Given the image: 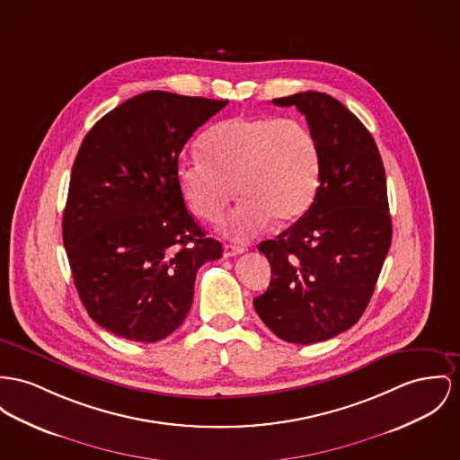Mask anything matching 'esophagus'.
<instances>
[{
	"instance_id": "obj_1",
	"label": "esophagus",
	"mask_w": 460,
	"mask_h": 460,
	"mask_svg": "<svg viewBox=\"0 0 460 460\" xmlns=\"http://www.w3.org/2000/svg\"><path fill=\"white\" fill-rule=\"evenodd\" d=\"M244 251L245 247H243V245L225 244V247H223V254H225V258H232V256L243 254Z\"/></svg>"
}]
</instances>
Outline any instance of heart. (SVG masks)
Wrapping results in <instances>:
<instances>
[{
	"mask_svg": "<svg viewBox=\"0 0 460 460\" xmlns=\"http://www.w3.org/2000/svg\"><path fill=\"white\" fill-rule=\"evenodd\" d=\"M202 152L180 158L178 184L190 209L208 223L223 216L237 190L243 200L221 225L230 237L251 239L270 219L291 225L314 202L321 155L302 120L234 117L204 136Z\"/></svg>",
	"mask_w": 460,
	"mask_h": 460,
	"instance_id": "1",
	"label": "heart"
}]
</instances>
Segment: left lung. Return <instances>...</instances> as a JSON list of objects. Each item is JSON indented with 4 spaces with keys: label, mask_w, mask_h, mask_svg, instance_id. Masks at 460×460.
Returning <instances> with one entry per match:
<instances>
[{
    "label": "left lung",
    "mask_w": 460,
    "mask_h": 460,
    "mask_svg": "<svg viewBox=\"0 0 460 460\" xmlns=\"http://www.w3.org/2000/svg\"><path fill=\"white\" fill-rule=\"evenodd\" d=\"M272 102L305 115L321 178L305 215L258 245L272 279L252 304L277 337L306 345L347 332L367 310L393 241L385 171L369 130L335 97L306 91Z\"/></svg>",
    "instance_id": "obj_1"
}]
</instances>
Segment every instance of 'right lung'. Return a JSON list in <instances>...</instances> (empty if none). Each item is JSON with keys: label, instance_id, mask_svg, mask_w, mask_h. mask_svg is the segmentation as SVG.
Masks as SVG:
<instances>
[{"label": "right lung", "instance_id": "right-lung-1", "mask_svg": "<svg viewBox=\"0 0 460 460\" xmlns=\"http://www.w3.org/2000/svg\"><path fill=\"white\" fill-rule=\"evenodd\" d=\"M228 101L150 91L111 110L73 164L62 241L80 300L106 332L169 337L190 312L197 270L221 258L184 206L178 158Z\"/></svg>", "mask_w": 460, "mask_h": 460}]
</instances>
